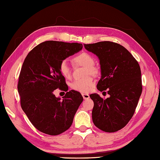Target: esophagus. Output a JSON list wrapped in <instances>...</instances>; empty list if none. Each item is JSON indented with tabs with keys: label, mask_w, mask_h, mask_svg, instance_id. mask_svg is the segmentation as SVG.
Masks as SVG:
<instances>
[{
	"label": "esophagus",
	"mask_w": 160,
	"mask_h": 160,
	"mask_svg": "<svg viewBox=\"0 0 160 160\" xmlns=\"http://www.w3.org/2000/svg\"><path fill=\"white\" fill-rule=\"evenodd\" d=\"M82 97H83V98H84V100H87V99H89V94L82 93Z\"/></svg>",
	"instance_id": "esophagus-1"
}]
</instances>
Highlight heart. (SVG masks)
Returning <instances> with one entry per match:
<instances>
[{"mask_svg":"<svg viewBox=\"0 0 160 160\" xmlns=\"http://www.w3.org/2000/svg\"><path fill=\"white\" fill-rule=\"evenodd\" d=\"M73 62L83 67H85L84 71V75H93L96 76L98 73V69L94 66L95 59L92 55L87 52H82L74 57ZM59 70L62 76L66 78H69L71 76L70 67L67 60H63L60 62L59 65ZM94 81L92 77L86 76L80 79L73 80L71 84V87L72 89L80 93H89L94 87Z\"/></svg>","mask_w":160,"mask_h":160,"instance_id":"1","label":"heart"}]
</instances>
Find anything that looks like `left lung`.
Segmentation results:
<instances>
[{"label": "left lung", "mask_w": 160, "mask_h": 160, "mask_svg": "<svg viewBox=\"0 0 160 160\" xmlns=\"http://www.w3.org/2000/svg\"><path fill=\"white\" fill-rule=\"evenodd\" d=\"M84 46L100 60L101 78L97 89L110 95L105 100L97 93L90 95L94 102L93 124L104 132H116L130 121L142 94L140 65L120 44L102 41Z\"/></svg>", "instance_id": "obj_1"}]
</instances>
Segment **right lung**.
Masks as SVG:
<instances>
[{"label":"right lung","mask_w":160,"mask_h":160,"mask_svg":"<svg viewBox=\"0 0 160 160\" xmlns=\"http://www.w3.org/2000/svg\"><path fill=\"white\" fill-rule=\"evenodd\" d=\"M82 49L80 43L49 40L35 47L24 60L18 83L20 105L40 132L58 135L72 124L83 97L71 90L61 100L55 96L53 91H67L65 78L59 70L60 63Z\"/></svg>","instance_id":"add662e5"}]
</instances>
